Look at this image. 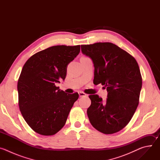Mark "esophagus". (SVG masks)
Segmentation results:
<instances>
[{"label": "esophagus", "mask_w": 160, "mask_h": 160, "mask_svg": "<svg viewBox=\"0 0 160 160\" xmlns=\"http://www.w3.org/2000/svg\"><path fill=\"white\" fill-rule=\"evenodd\" d=\"M78 94H79V96L81 98V97H85L87 96V94L83 92H78Z\"/></svg>", "instance_id": "1"}]
</instances>
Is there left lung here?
Returning <instances> with one entry per match:
<instances>
[{
  "instance_id": "8db88e82",
  "label": "left lung",
  "mask_w": 160,
  "mask_h": 160,
  "mask_svg": "<svg viewBox=\"0 0 160 160\" xmlns=\"http://www.w3.org/2000/svg\"><path fill=\"white\" fill-rule=\"evenodd\" d=\"M82 52L94 66V83L106 87V101L98 95H90L87 109L89 121L96 130L112 134L123 129L138 106L142 77L135 58L115 44L98 42L82 45Z\"/></svg>"
}]
</instances>
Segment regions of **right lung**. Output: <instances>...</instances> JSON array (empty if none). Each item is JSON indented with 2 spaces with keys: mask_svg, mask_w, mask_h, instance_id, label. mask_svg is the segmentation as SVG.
<instances>
[{
  "mask_svg": "<svg viewBox=\"0 0 160 160\" xmlns=\"http://www.w3.org/2000/svg\"><path fill=\"white\" fill-rule=\"evenodd\" d=\"M80 51V45H56L31 56L18 82V103L27 124L42 135H52L65 125L78 93L67 94L56 83L64 80L67 66Z\"/></svg>",
  "mask_w": 160,
  "mask_h": 160,
  "instance_id": "obj_1",
  "label": "right lung"
}]
</instances>
